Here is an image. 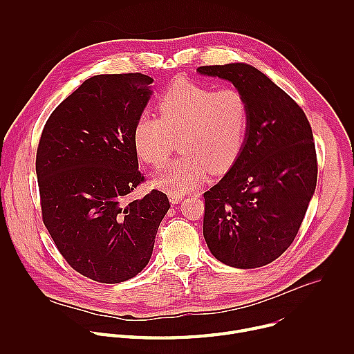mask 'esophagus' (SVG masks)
Listing matches in <instances>:
<instances>
[{"label": "esophagus", "instance_id": "obj_1", "mask_svg": "<svg viewBox=\"0 0 354 354\" xmlns=\"http://www.w3.org/2000/svg\"><path fill=\"white\" fill-rule=\"evenodd\" d=\"M168 197H169V201L172 205H176L178 201H180L183 198L182 193H176V192H168Z\"/></svg>", "mask_w": 354, "mask_h": 354}]
</instances>
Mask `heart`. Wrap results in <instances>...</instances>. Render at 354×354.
Here are the masks:
<instances>
[{
    "label": "heart",
    "instance_id": "heart-1",
    "mask_svg": "<svg viewBox=\"0 0 354 354\" xmlns=\"http://www.w3.org/2000/svg\"><path fill=\"white\" fill-rule=\"evenodd\" d=\"M158 118L141 115L133 127L138 157L162 167L176 147L182 154L167 165L156 183L183 193L206 179L207 172L230 169L241 156L249 130V102L235 86L213 88L192 80H175L157 104Z\"/></svg>",
    "mask_w": 354,
    "mask_h": 354
}]
</instances>
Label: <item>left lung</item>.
<instances>
[{"mask_svg":"<svg viewBox=\"0 0 354 354\" xmlns=\"http://www.w3.org/2000/svg\"><path fill=\"white\" fill-rule=\"evenodd\" d=\"M197 71L231 81L249 102L242 153L203 194L205 239L224 265L265 266L292 243L315 192L318 162L310 122L295 100L255 67L232 63Z\"/></svg>","mask_w":354,"mask_h":354,"instance_id":"1","label":"left lung"}]
</instances>
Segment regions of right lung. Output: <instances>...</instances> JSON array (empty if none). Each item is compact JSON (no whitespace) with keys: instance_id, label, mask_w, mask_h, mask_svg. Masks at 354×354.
Masks as SVG:
<instances>
[{"instance_id":"add662e5","label":"right lung","mask_w":354,"mask_h":354,"mask_svg":"<svg viewBox=\"0 0 354 354\" xmlns=\"http://www.w3.org/2000/svg\"><path fill=\"white\" fill-rule=\"evenodd\" d=\"M153 78L102 74L88 78L47 119L36 153L43 223L62 257L82 276L115 284L149 262L158 227L171 205L144 182L133 127Z\"/></svg>"}]
</instances>
